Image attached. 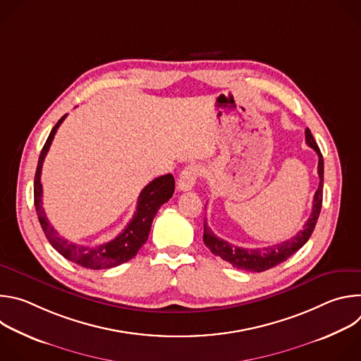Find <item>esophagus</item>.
<instances>
[{"mask_svg":"<svg viewBox=\"0 0 361 361\" xmlns=\"http://www.w3.org/2000/svg\"><path fill=\"white\" fill-rule=\"evenodd\" d=\"M198 167L194 166V164H190L187 166L181 173H180V177H178V181H177V188L180 191H188L194 187L195 181H197V177H198Z\"/></svg>","mask_w":361,"mask_h":361,"instance_id":"1","label":"esophagus"}]
</instances>
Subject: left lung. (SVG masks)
<instances>
[{
  "mask_svg": "<svg viewBox=\"0 0 361 361\" xmlns=\"http://www.w3.org/2000/svg\"><path fill=\"white\" fill-rule=\"evenodd\" d=\"M305 142L308 147H312L319 156L317 173H319L320 184L313 198L312 214L308 217L307 223L304 224L302 230H300L294 237L264 248H241L230 244L223 238H219L207 226V220L204 219V234H202L204 244L209 247V250L214 255H219L220 259L230 263L234 269H238L243 271H252V273H262L269 269H273L280 263L286 262L290 255H293L297 250H300L308 241V238L312 237V233L314 231V227L317 224V220L322 212L324 161H323L320 148L314 141L312 131L308 128H305Z\"/></svg>",
  "mask_w": 361,
  "mask_h": 361,
  "instance_id": "left-lung-1",
  "label": "left lung"
}]
</instances>
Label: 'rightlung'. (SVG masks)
<instances>
[{
	"label": "right lung",
	"instance_id": "right-lung-1",
	"mask_svg": "<svg viewBox=\"0 0 361 361\" xmlns=\"http://www.w3.org/2000/svg\"><path fill=\"white\" fill-rule=\"evenodd\" d=\"M67 114L63 116L59 123L51 130L38 159V166L34 178V204L35 212L41 224V228L49 241L63 257L67 260L91 270H102L117 267L128 260L138 252L142 244L147 241L151 224L161 205L167 202L174 194V177L171 174H166L161 177L154 178L149 184H147L138 195L137 210L134 217L127 224V227L120 233L114 240L109 243H102L97 245H84L73 243L64 237H61L54 227L49 224L44 209H42V184H41V170L42 163L49 149L51 142L54 140V135L66 120Z\"/></svg>",
	"mask_w": 361,
	"mask_h": 361
}]
</instances>
